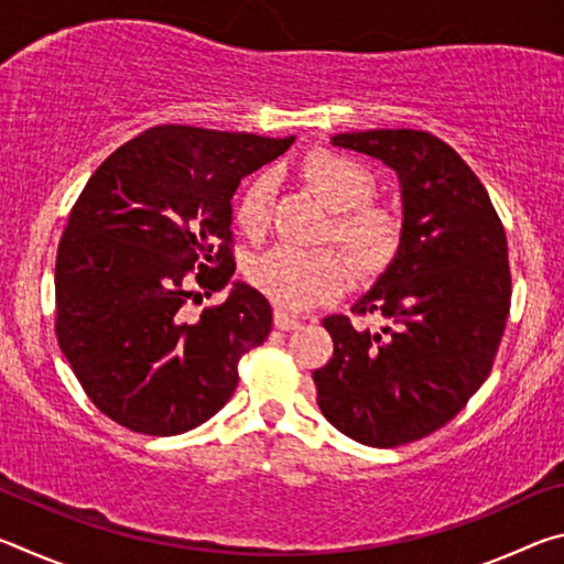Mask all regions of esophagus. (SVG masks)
Returning <instances> with one entry per match:
<instances>
[{
	"label": "esophagus",
	"instance_id": "1",
	"mask_svg": "<svg viewBox=\"0 0 564 564\" xmlns=\"http://www.w3.org/2000/svg\"><path fill=\"white\" fill-rule=\"evenodd\" d=\"M273 323H275V328H279V330H293V328H299V318L289 316V313H283V311H275V313H273Z\"/></svg>",
	"mask_w": 564,
	"mask_h": 564
}]
</instances>
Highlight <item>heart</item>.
<instances>
[{"label": "heart", "instance_id": "1", "mask_svg": "<svg viewBox=\"0 0 564 564\" xmlns=\"http://www.w3.org/2000/svg\"><path fill=\"white\" fill-rule=\"evenodd\" d=\"M301 174L336 212L330 236L346 248L356 271L366 279L388 271L403 243V221L393 208L368 202L376 191L373 174L333 149L308 151ZM271 212L273 178L256 174L238 191L234 221L243 234L261 236L271 224ZM248 281L283 311H308L346 291L350 269L338 248L279 246L248 265Z\"/></svg>", "mask_w": 564, "mask_h": 564}]
</instances>
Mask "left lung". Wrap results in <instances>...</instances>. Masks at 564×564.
I'll return each instance as SVG.
<instances>
[{
  "mask_svg": "<svg viewBox=\"0 0 564 564\" xmlns=\"http://www.w3.org/2000/svg\"><path fill=\"white\" fill-rule=\"evenodd\" d=\"M333 144L376 156L403 186V243L352 305L388 326L328 316L333 358L313 370L321 413L343 435L398 447L441 431L488 380L510 316L508 236L488 191L433 133L376 129Z\"/></svg>",
  "mask_w": 564,
  "mask_h": 564,
  "instance_id": "left-lung-1",
  "label": "left lung"
}]
</instances>
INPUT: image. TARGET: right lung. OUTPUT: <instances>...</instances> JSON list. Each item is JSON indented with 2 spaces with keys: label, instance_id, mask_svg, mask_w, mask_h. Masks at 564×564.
Masks as SVG:
<instances>
[{
  "label": "right lung",
  "instance_id": "right-lung-1",
  "mask_svg": "<svg viewBox=\"0 0 564 564\" xmlns=\"http://www.w3.org/2000/svg\"><path fill=\"white\" fill-rule=\"evenodd\" d=\"M291 144L166 123L119 147L87 181L56 251L54 330L113 423L178 435L234 395L238 360L271 333L269 301L236 283L196 321L184 308L234 275V191Z\"/></svg>",
  "mask_w": 564,
  "mask_h": 564
}]
</instances>
